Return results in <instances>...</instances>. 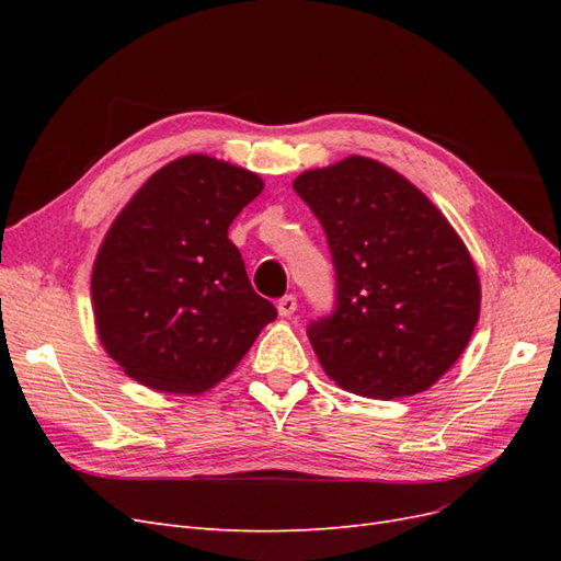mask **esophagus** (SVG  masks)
Listing matches in <instances>:
<instances>
[{
	"label": "esophagus",
	"mask_w": 561,
	"mask_h": 561,
	"mask_svg": "<svg viewBox=\"0 0 561 561\" xmlns=\"http://www.w3.org/2000/svg\"><path fill=\"white\" fill-rule=\"evenodd\" d=\"M297 311V297L295 295H285L278 299V313L283 318H290Z\"/></svg>",
	"instance_id": "esophagus-1"
}]
</instances>
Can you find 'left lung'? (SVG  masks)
I'll list each match as a JSON object with an SVG mask.
<instances>
[{
  "instance_id": "1",
  "label": "left lung",
  "mask_w": 561,
  "mask_h": 561,
  "mask_svg": "<svg viewBox=\"0 0 561 561\" xmlns=\"http://www.w3.org/2000/svg\"><path fill=\"white\" fill-rule=\"evenodd\" d=\"M293 186L325 231L334 264V311L307 328L322 369L375 400L431 388L480 318V278L463 241L379 161L348 157Z\"/></svg>"
}]
</instances>
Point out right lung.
<instances>
[{"label":"right lung","mask_w":561,"mask_h":561,"mask_svg":"<svg viewBox=\"0 0 561 561\" xmlns=\"http://www.w3.org/2000/svg\"><path fill=\"white\" fill-rule=\"evenodd\" d=\"M262 180L203 154L151 175L100 245V342L142 386L196 396L241 363L276 307L252 290L229 225Z\"/></svg>","instance_id":"1"}]
</instances>
